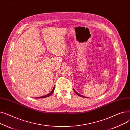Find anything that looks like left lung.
<instances>
[{
    "label": "left lung",
    "mask_w": 130,
    "mask_h": 130,
    "mask_svg": "<svg viewBox=\"0 0 130 130\" xmlns=\"http://www.w3.org/2000/svg\"><path fill=\"white\" fill-rule=\"evenodd\" d=\"M74 92H75V93H76V94H77L79 96H80V97H83V98H86V97H85V96H82V95H80V94H78V93L77 92H76V91H75V90H74Z\"/></svg>",
    "instance_id": "left-lung-1"
}]
</instances>
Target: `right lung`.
<instances>
[{"instance_id": "right-lung-1", "label": "right lung", "mask_w": 130, "mask_h": 130, "mask_svg": "<svg viewBox=\"0 0 130 130\" xmlns=\"http://www.w3.org/2000/svg\"><path fill=\"white\" fill-rule=\"evenodd\" d=\"M54 89H55V86H54V88H53V90H52L49 94H47V95H44V96H40V97H38V98H36V99H37V98H38V99H40V98H47V97H48V96H51V95L53 93V92H54Z\"/></svg>"}]
</instances>
